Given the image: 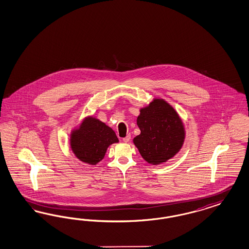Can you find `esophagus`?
Masks as SVG:
<instances>
[{
  "mask_svg": "<svg viewBox=\"0 0 249 249\" xmlns=\"http://www.w3.org/2000/svg\"><path fill=\"white\" fill-rule=\"evenodd\" d=\"M129 140H130V135H129V134H128L126 137L123 138V142H128Z\"/></svg>",
  "mask_w": 249,
  "mask_h": 249,
  "instance_id": "esophagus-1",
  "label": "esophagus"
}]
</instances>
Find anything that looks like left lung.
Returning <instances> with one entry per match:
<instances>
[{
    "mask_svg": "<svg viewBox=\"0 0 249 249\" xmlns=\"http://www.w3.org/2000/svg\"><path fill=\"white\" fill-rule=\"evenodd\" d=\"M137 125L141 133L133 139V143L150 164L167 162L184 144L186 130L182 119L163 98H154L141 107Z\"/></svg>",
    "mask_w": 249,
    "mask_h": 249,
    "instance_id": "8db88e82",
    "label": "left lung"
}]
</instances>
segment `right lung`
Listing matches in <instances>:
<instances>
[{
  "instance_id": "1",
  "label": "right lung",
  "mask_w": 249,
  "mask_h": 249,
  "mask_svg": "<svg viewBox=\"0 0 249 249\" xmlns=\"http://www.w3.org/2000/svg\"><path fill=\"white\" fill-rule=\"evenodd\" d=\"M69 141L76 158L91 165L103 160L107 148L120 142L115 131L94 116H87L71 129Z\"/></svg>"
}]
</instances>
